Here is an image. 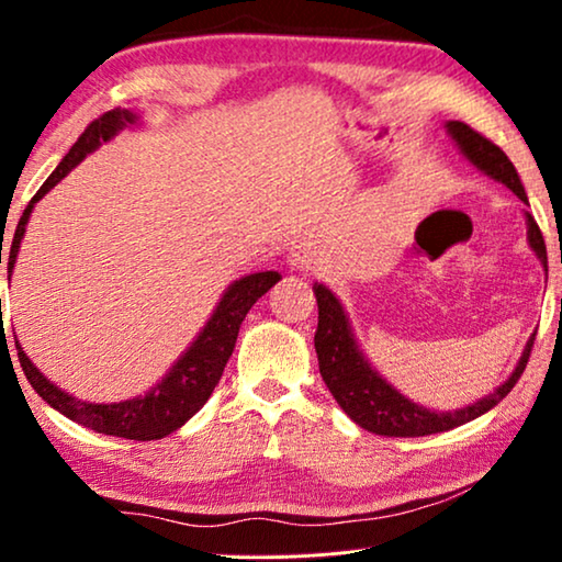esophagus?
<instances>
[{"label": "esophagus", "mask_w": 562, "mask_h": 562, "mask_svg": "<svg viewBox=\"0 0 562 562\" xmlns=\"http://www.w3.org/2000/svg\"><path fill=\"white\" fill-rule=\"evenodd\" d=\"M315 265V250L310 245H297L290 252V268L292 270H310Z\"/></svg>", "instance_id": "34e87169"}]
</instances>
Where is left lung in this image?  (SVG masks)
Listing matches in <instances>:
<instances>
[{
    "mask_svg": "<svg viewBox=\"0 0 562 562\" xmlns=\"http://www.w3.org/2000/svg\"><path fill=\"white\" fill-rule=\"evenodd\" d=\"M446 131L453 138L456 148L461 150L463 158L473 164L481 173L498 180V183L513 190L522 203L528 205L526 188L520 183V176L516 166L510 164L508 156L503 150L491 144L486 136L475 133L471 126H465L461 121H449ZM526 225H528V245L532 252L538 255L540 265H548L546 255V240L540 233L538 223L532 221V215L526 211ZM315 297L319 307V322L315 331V349L319 359V374L325 379L331 396L337 398V404L345 408V414L351 422L359 424L361 429L379 434V436H431L441 431H451L456 426L469 424L473 418L491 412L493 406L508 396V392L522 374V369L528 364L530 347L536 335H530L526 349L518 359L516 369L498 389H493L479 402H473L456 412H431V408L414 404L412 398L398 394L396 389L386 382V379L369 364L364 351L359 349V341L351 331L349 317L337 294L325 284L315 282Z\"/></svg>",
    "mask_w": 562,
    "mask_h": 562,
    "instance_id": "left-lung-1",
    "label": "left lung"
}]
</instances>
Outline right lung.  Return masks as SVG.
Segmentation results:
<instances>
[{
	"instance_id": "obj_1",
	"label": "right lung",
	"mask_w": 562,
	"mask_h": 562,
	"mask_svg": "<svg viewBox=\"0 0 562 562\" xmlns=\"http://www.w3.org/2000/svg\"><path fill=\"white\" fill-rule=\"evenodd\" d=\"M133 126H140V116L136 111H128V109H113L109 113H103L101 119L89 123V128L81 133L79 140H76L69 154L61 158V164L56 166L54 173L46 178V183L36 190V195L32 198L30 205H26L24 215L19 217L14 240H12V247H9V262H7L9 278H12L19 245L24 240L26 223H30L34 205L40 203L42 198L49 193L56 183H59V180L69 176L71 170L89 154H93L101 144H109V140L116 138L123 128H133ZM0 265H2V247H0ZM280 280H282L280 272L265 270V272L245 274V278L227 284V290L223 292L221 302L215 304L213 315L205 322L201 335L190 341V347L178 357L176 364L168 369L166 376L160 379L156 386H150L144 396H133V398H126V402H116V404L81 402V398H76L69 392H64V389L52 384L49 379H46L40 369L32 364V359L24 355L22 345L16 341L19 364H22L26 379H30V384L34 386V392L40 394L52 408H56V412L64 414L66 418H71V422L87 426V429L97 434L119 436V439H133V441L164 439V436L180 429L190 416L201 412L203 404L211 398L215 384L221 382L227 359L233 355L237 331H240L245 315L250 312L252 304ZM0 310H2V302H0Z\"/></svg>"
}]
</instances>
